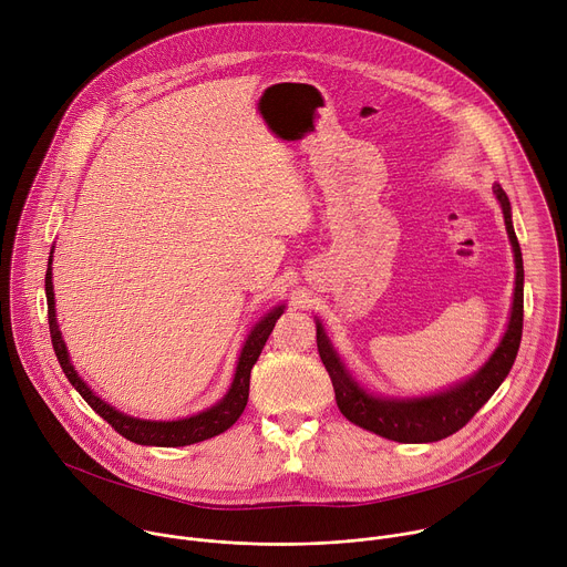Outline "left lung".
<instances>
[{"label":"left lung","mask_w":567,"mask_h":567,"mask_svg":"<svg viewBox=\"0 0 567 567\" xmlns=\"http://www.w3.org/2000/svg\"><path fill=\"white\" fill-rule=\"evenodd\" d=\"M494 193L503 206L507 233L516 256V291H514V307L509 328L492 354V359L484 363L468 381L422 399H381L365 392L346 370L337 352L332 350L326 332H322L320 322L316 326V346L322 365L330 372L337 406L339 411L357 426L372 431L385 440L403 442V444H422V442H437L471 422V417L489 401V396L498 390V385L509 374L523 337V254L518 237L512 224V206L501 188L494 186Z\"/></svg>","instance_id":"left-lung-1"}]
</instances>
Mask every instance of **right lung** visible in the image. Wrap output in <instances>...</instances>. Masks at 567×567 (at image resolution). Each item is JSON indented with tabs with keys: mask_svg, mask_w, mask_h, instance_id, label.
Masks as SVG:
<instances>
[{
	"mask_svg": "<svg viewBox=\"0 0 567 567\" xmlns=\"http://www.w3.org/2000/svg\"><path fill=\"white\" fill-rule=\"evenodd\" d=\"M44 289H47V316H49V332H51V343L58 357V363L64 372V377L69 379V383L80 392L90 406L125 440L134 442V444H143V446H188L195 442H204L208 437H215L219 433H224L226 429H230L237 417L245 413L247 401H249V381H251V368L256 365L269 334L274 332L276 320L280 318L285 305L276 307L271 313H267L258 326L254 328V332L249 334L245 348H241L239 361H237V370H235V379L230 383V390L226 392V396L215 403L213 409L186 417V420H177V422H150V420H136L130 415H123L118 411H114L110 403H105L101 396H96L87 383L78 377V372L73 370L64 341L60 337L58 322H55V302H53V282H51V260H49V269H47V278H44Z\"/></svg>",
	"mask_w": 567,
	"mask_h": 567,
	"instance_id": "obj_1",
	"label": "right lung"
}]
</instances>
